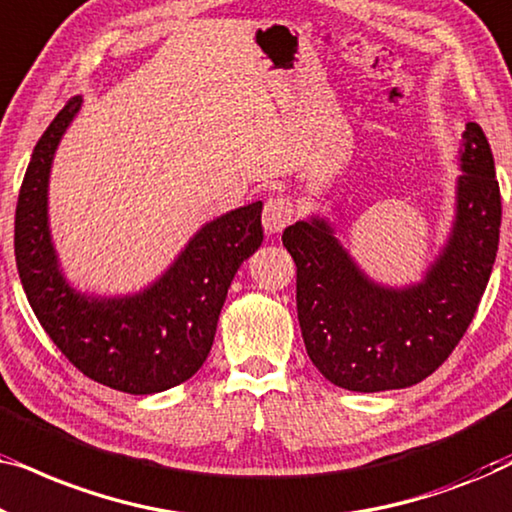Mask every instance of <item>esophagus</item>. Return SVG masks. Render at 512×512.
Instances as JSON below:
<instances>
[{"label":"esophagus","instance_id":"34e87169","mask_svg":"<svg viewBox=\"0 0 512 512\" xmlns=\"http://www.w3.org/2000/svg\"><path fill=\"white\" fill-rule=\"evenodd\" d=\"M293 202L286 195H272L263 207V228L268 233H279L293 221Z\"/></svg>","mask_w":512,"mask_h":512}]
</instances>
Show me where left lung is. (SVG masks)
Masks as SVG:
<instances>
[{
    "mask_svg": "<svg viewBox=\"0 0 512 512\" xmlns=\"http://www.w3.org/2000/svg\"><path fill=\"white\" fill-rule=\"evenodd\" d=\"M461 170L452 240L412 289L368 282L324 221L284 230L305 349L326 380L349 391L412 387L464 338L492 275L501 228L494 158L478 123L466 125Z\"/></svg>",
    "mask_w": 512,
    "mask_h": 512,
    "instance_id": "1",
    "label": "left lung"
}]
</instances>
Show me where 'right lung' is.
<instances>
[{
    "mask_svg": "<svg viewBox=\"0 0 512 512\" xmlns=\"http://www.w3.org/2000/svg\"><path fill=\"white\" fill-rule=\"evenodd\" d=\"M79 107L81 97H72L32 151L16 205L18 275L39 324L76 370L125 394H156L205 363L228 286L263 242V205L251 202L207 223L167 275L139 296H79L58 272L46 226L48 170Z\"/></svg>",
    "mask_w": 512,
    "mask_h": 512,
    "instance_id": "1",
    "label": "right lung"
}]
</instances>
